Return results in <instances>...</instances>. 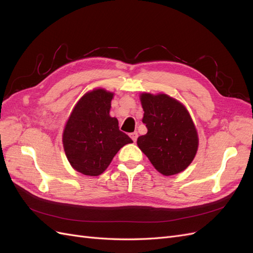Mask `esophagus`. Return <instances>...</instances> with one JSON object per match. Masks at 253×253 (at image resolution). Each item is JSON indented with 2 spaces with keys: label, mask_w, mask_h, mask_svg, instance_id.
<instances>
[{
  "label": "esophagus",
  "mask_w": 253,
  "mask_h": 253,
  "mask_svg": "<svg viewBox=\"0 0 253 253\" xmlns=\"http://www.w3.org/2000/svg\"><path fill=\"white\" fill-rule=\"evenodd\" d=\"M129 136H131V138L133 139V141H134V142H136V141H137V138H138V134H137L136 132L132 133V134L129 135Z\"/></svg>",
  "instance_id": "1"
}]
</instances>
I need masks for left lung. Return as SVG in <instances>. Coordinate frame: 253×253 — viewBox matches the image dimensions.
Instances as JSON below:
<instances>
[{
	"instance_id": "1",
	"label": "left lung",
	"mask_w": 253,
	"mask_h": 253,
	"mask_svg": "<svg viewBox=\"0 0 253 253\" xmlns=\"http://www.w3.org/2000/svg\"><path fill=\"white\" fill-rule=\"evenodd\" d=\"M142 122L148 128L137 144L155 169L166 176L183 171L192 163L198 147L193 121L180 102L165 94L140 96Z\"/></svg>"
}]
</instances>
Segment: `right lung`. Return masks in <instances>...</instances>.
I'll return each instance as SVG.
<instances>
[{"label":"right lung","instance_id":"right-lung-1","mask_svg":"<svg viewBox=\"0 0 253 253\" xmlns=\"http://www.w3.org/2000/svg\"><path fill=\"white\" fill-rule=\"evenodd\" d=\"M113 94L98 88L76 104L63 132L68 162L78 172L97 176L109 167L125 144L133 140L121 132L118 120L110 116Z\"/></svg>","mask_w":253,"mask_h":253}]
</instances>
